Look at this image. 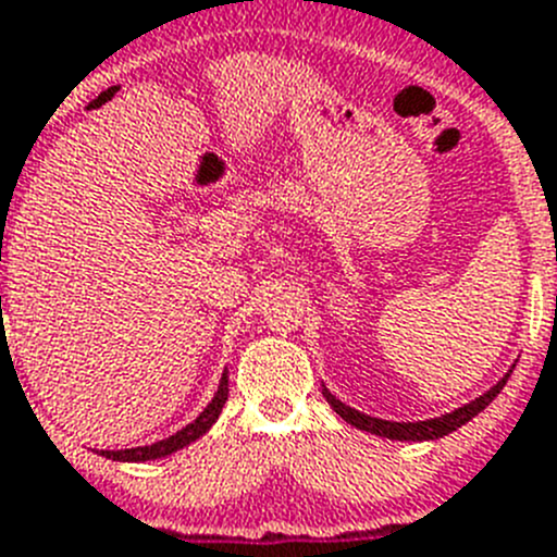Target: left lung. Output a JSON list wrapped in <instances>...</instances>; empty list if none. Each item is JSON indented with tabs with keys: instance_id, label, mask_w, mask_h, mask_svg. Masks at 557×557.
<instances>
[{
	"instance_id": "1",
	"label": "left lung",
	"mask_w": 557,
	"mask_h": 557,
	"mask_svg": "<svg viewBox=\"0 0 557 557\" xmlns=\"http://www.w3.org/2000/svg\"><path fill=\"white\" fill-rule=\"evenodd\" d=\"M508 376H510V371L505 373V376H502L499 382L491 387V391H485L482 396H476L474 401H469V405L457 407V410L446 412V416H441V418H426V421H385V418L366 416V412H359V410H354V407L343 405V401H339V398L334 396L326 385H323V396H326V401L332 405V410L337 412V416L343 418L346 424L357 426V430H362V432L387 437V441H437V437H444V435H449V432L460 430L462 424H469L476 412L485 410V407H488L491 401L499 396V391L505 387Z\"/></svg>"
}]
</instances>
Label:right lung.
<instances>
[{"label": "right lung", "instance_id": "1", "mask_svg": "<svg viewBox=\"0 0 557 557\" xmlns=\"http://www.w3.org/2000/svg\"><path fill=\"white\" fill-rule=\"evenodd\" d=\"M225 401H228V371H223V379H220V387L218 393H214V398H211L209 405H206V410L200 412L191 424H186L184 430H178L175 435L164 437V441H156V444L150 446H136V449H102L100 455L108 457V460H120V462H147V460H159V457H166V455H175L178 449H184V446L195 444L200 435H206V432L214 426V421L220 418V412H223Z\"/></svg>", "mask_w": 557, "mask_h": 557}]
</instances>
